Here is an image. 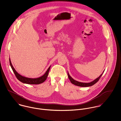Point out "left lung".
Returning <instances> with one entry per match:
<instances>
[{"label":"left lung","mask_w":121,"mask_h":121,"mask_svg":"<svg viewBox=\"0 0 121 121\" xmlns=\"http://www.w3.org/2000/svg\"><path fill=\"white\" fill-rule=\"evenodd\" d=\"M104 72L103 73L96 79H95V80H94L93 81L90 82H88V83H84V82H78L75 80H74L73 79L71 76L69 75V72H68V77H69V78L71 82L75 85H76L77 86H82V87H87V86H93V85H94L100 79V78H101V77L102 76V75H103V73H104Z\"/></svg>","instance_id":"left-lung-1"}]
</instances>
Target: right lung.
I'll use <instances>...</instances> for the list:
<instances>
[{
    "mask_svg": "<svg viewBox=\"0 0 121 121\" xmlns=\"http://www.w3.org/2000/svg\"><path fill=\"white\" fill-rule=\"evenodd\" d=\"M9 61H10V64L12 68V69H13L17 80H18L20 82H21L22 83L28 84H39L44 82L46 80L48 77L49 71L50 70V67L51 66H50L48 68V69L47 70L46 73L42 76L37 78H28V77L23 76L20 75V74H19L13 67L10 58H9Z\"/></svg>",
    "mask_w": 121,
    "mask_h": 121,
    "instance_id": "add662e5",
    "label": "right lung"
}]
</instances>
